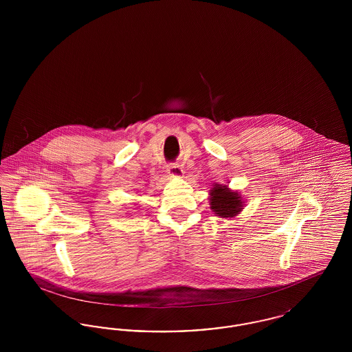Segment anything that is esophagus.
Listing matches in <instances>:
<instances>
[{
	"label": "esophagus",
	"mask_w": 352,
	"mask_h": 352,
	"mask_svg": "<svg viewBox=\"0 0 352 352\" xmlns=\"http://www.w3.org/2000/svg\"><path fill=\"white\" fill-rule=\"evenodd\" d=\"M166 170H168V175H171V177H181L184 174V170L177 164H168Z\"/></svg>",
	"instance_id": "34e87169"
}]
</instances>
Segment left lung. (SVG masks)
Masks as SVG:
<instances>
[{
    "instance_id": "1",
    "label": "left lung",
    "mask_w": 352,
    "mask_h": 352,
    "mask_svg": "<svg viewBox=\"0 0 352 352\" xmlns=\"http://www.w3.org/2000/svg\"><path fill=\"white\" fill-rule=\"evenodd\" d=\"M244 207V201L237 191L228 186L214 184L210 190V208L220 218H234Z\"/></svg>"
}]
</instances>
